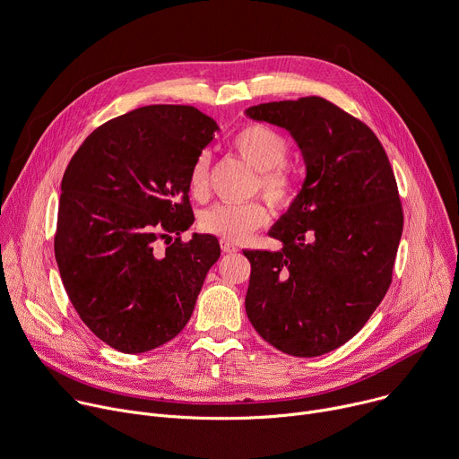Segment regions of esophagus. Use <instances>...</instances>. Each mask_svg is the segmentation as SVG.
Returning a JSON list of instances; mask_svg holds the SVG:
<instances>
[{
	"mask_svg": "<svg viewBox=\"0 0 459 459\" xmlns=\"http://www.w3.org/2000/svg\"><path fill=\"white\" fill-rule=\"evenodd\" d=\"M221 251H223V253H236L238 247H236L234 243L227 241V239H221Z\"/></svg>",
	"mask_w": 459,
	"mask_h": 459,
	"instance_id": "esophagus-1",
	"label": "esophagus"
}]
</instances>
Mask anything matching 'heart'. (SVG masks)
<instances>
[{
    "label": "heart",
    "mask_w": 459,
    "mask_h": 459,
    "mask_svg": "<svg viewBox=\"0 0 459 459\" xmlns=\"http://www.w3.org/2000/svg\"><path fill=\"white\" fill-rule=\"evenodd\" d=\"M230 144L238 157L258 172V186L271 203L283 206L293 199L295 179L283 164L289 150L283 135L264 124H245L234 134ZM208 166H211V157L204 152L199 153L190 166L188 188L195 197H201L206 192ZM267 221V208L256 201L243 204H214L199 218V225L204 232L227 241H241Z\"/></svg>",
    "instance_id": "1"
}]
</instances>
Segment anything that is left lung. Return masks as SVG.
Listing matches in <instances>:
<instances>
[{"label":"left lung","instance_id":"left-lung-1","mask_svg":"<svg viewBox=\"0 0 459 459\" xmlns=\"http://www.w3.org/2000/svg\"><path fill=\"white\" fill-rule=\"evenodd\" d=\"M289 132L306 179L269 236L280 251H243L245 297L260 337L293 357L348 342L385 299L403 234L395 178L375 134L320 97L245 109Z\"/></svg>","mask_w":459,"mask_h":459}]
</instances>
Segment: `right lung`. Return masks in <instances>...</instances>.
Masks as SVG:
<instances>
[{"instance_id":"add662e5","label":"right lung","mask_w":459,"mask_h":459,"mask_svg":"<svg viewBox=\"0 0 459 459\" xmlns=\"http://www.w3.org/2000/svg\"><path fill=\"white\" fill-rule=\"evenodd\" d=\"M218 132L192 106H144L97 128L64 174L60 276L82 322L122 353L178 337L221 255L216 236L197 232L157 248L192 227L190 166Z\"/></svg>"}]
</instances>
